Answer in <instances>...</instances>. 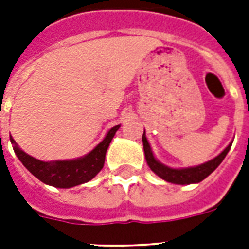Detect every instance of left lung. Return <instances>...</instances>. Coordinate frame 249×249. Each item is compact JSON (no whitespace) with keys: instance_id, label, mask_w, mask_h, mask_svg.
I'll list each match as a JSON object with an SVG mask.
<instances>
[{"instance_id":"left-lung-1","label":"left lung","mask_w":249,"mask_h":249,"mask_svg":"<svg viewBox=\"0 0 249 249\" xmlns=\"http://www.w3.org/2000/svg\"><path fill=\"white\" fill-rule=\"evenodd\" d=\"M142 142H143L144 158H146V161H147V165L150 166V169L156 176H159L161 179L170 182V183H176V185H191V183H199V182L203 181L222 163V160L225 159V156L228 155V152L230 151L232 144V142L229 143L228 147L225 148L220 155H217L216 158H213V159L208 160V161H205L203 164L189 166V168H172V166L160 163L159 160L156 159L144 132L143 136H142Z\"/></svg>"}]
</instances>
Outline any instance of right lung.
Listing matches in <instances>:
<instances>
[{
    "mask_svg": "<svg viewBox=\"0 0 249 249\" xmlns=\"http://www.w3.org/2000/svg\"><path fill=\"white\" fill-rule=\"evenodd\" d=\"M119 128H120V124L109 129L102 142H99L86 155L71 160L42 161L23 151L11 136H10V141H11L14 152L18 156V159L20 160L21 164L35 177L49 186H54L58 189H70L73 186L89 182L101 172L105 165L107 148Z\"/></svg>",
    "mask_w": 249,
    "mask_h": 249,
    "instance_id": "1",
    "label": "right lung"
}]
</instances>
